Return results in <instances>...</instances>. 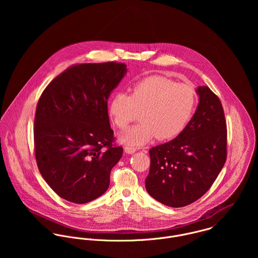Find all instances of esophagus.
Segmentation results:
<instances>
[{"label": "esophagus", "instance_id": "esophagus-1", "mask_svg": "<svg viewBox=\"0 0 258 258\" xmlns=\"http://www.w3.org/2000/svg\"><path fill=\"white\" fill-rule=\"evenodd\" d=\"M124 152H125L126 154H133V153L136 152V149H135V148L126 146V147H124Z\"/></svg>", "mask_w": 258, "mask_h": 258}]
</instances>
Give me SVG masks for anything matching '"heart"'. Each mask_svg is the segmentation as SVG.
Returning a JSON list of instances; mask_svg holds the SVG:
<instances>
[{
  "label": "heart",
  "instance_id": "1",
  "mask_svg": "<svg viewBox=\"0 0 258 258\" xmlns=\"http://www.w3.org/2000/svg\"><path fill=\"white\" fill-rule=\"evenodd\" d=\"M194 88L185 83L162 76H151L136 84L130 95L118 93L112 97L108 112L114 124L125 130L141 113L140 124L119 135V141L139 147L155 136L160 140L177 137L184 131L196 107Z\"/></svg>",
  "mask_w": 258,
  "mask_h": 258
}]
</instances>
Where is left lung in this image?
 <instances>
[{"mask_svg": "<svg viewBox=\"0 0 258 258\" xmlns=\"http://www.w3.org/2000/svg\"><path fill=\"white\" fill-rule=\"evenodd\" d=\"M196 92L199 104L184 131L149 151L148 194L171 208H182L203 197L226 159V124L221 101L208 86H199Z\"/></svg>", "mask_w": 258, "mask_h": 258, "instance_id": "8db88e82", "label": "left lung"}]
</instances>
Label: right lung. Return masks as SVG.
I'll return each instance as SVG.
<instances>
[{
    "label": "right lung",
    "instance_id": "obj_1",
    "mask_svg": "<svg viewBox=\"0 0 258 258\" xmlns=\"http://www.w3.org/2000/svg\"><path fill=\"white\" fill-rule=\"evenodd\" d=\"M126 74L124 63L74 66L55 77L38 100L37 167L48 185L69 202L89 203L109 186L123 148L112 146L107 100Z\"/></svg>",
    "mask_w": 258,
    "mask_h": 258
}]
</instances>
